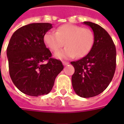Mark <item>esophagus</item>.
<instances>
[{
  "label": "esophagus",
  "mask_w": 124,
  "mask_h": 124,
  "mask_svg": "<svg viewBox=\"0 0 124 124\" xmlns=\"http://www.w3.org/2000/svg\"><path fill=\"white\" fill-rule=\"evenodd\" d=\"M62 63H63V64L64 65H68L69 63V62H68V61H62Z\"/></svg>",
  "instance_id": "esophagus-1"
}]
</instances>
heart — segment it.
Here are the masks:
<instances>
[{
    "mask_svg": "<svg viewBox=\"0 0 124 124\" xmlns=\"http://www.w3.org/2000/svg\"><path fill=\"white\" fill-rule=\"evenodd\" d=\"M45 45L51 51L56 52L65 45V48L55 54L59 59H71L75 56L81 58L91 50L94 42L93 31L88 28L65 24L59 26L56 32L47 31L43 38Z\"/></svg>",
    "mask_w": 124,
    "mask_h": 124,
    "instance_id": "heart-1",
    "label": "heart"
}]
</instances>
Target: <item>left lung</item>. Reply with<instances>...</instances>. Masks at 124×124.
Instances as JSON below:
<instances>
[{"label":"left lung","instance_id":"left-lung-1","mask_svg":"<svg viewBox=\"0 0 124 124\" xmlns=\"http://www.w3.org/2000/svg\"><path fill=\"white\" fill-rule=\"evenodd\" d=\"M83 23L92 28L94 43L85 56L71 62L74 68L72 84L77 94L89 98L103 92L111 82L116 68V47L103 27L92 22Z\"/></svg>","mask_w":124,"mask_h":124}]
</instances>
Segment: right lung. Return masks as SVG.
I'll return each instance as SVG.
<instances>
[{"instance_id":"obj_1","label":"right lung","mask_w":124,"mask_h":124,"mask_svg":"<svg viewBox=\"0 0 124 124\" xmlns=\"http://www.w3.org/2000/svg\"><path fill=\"white\" fill-rule=\"evenodd\" d=\"M52 27L48 23H31L15 31L7 48L9 75L20 91L30 96L47 94L63 69L60 60L52 58L43 38Z\"/></svg>"}]
</instances>
